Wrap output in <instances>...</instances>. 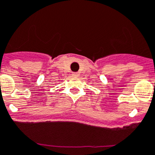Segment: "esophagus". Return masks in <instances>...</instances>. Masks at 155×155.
Segmentation results:
<instances>
[{
  "label": "esophagus",
  "mask_w": 155,
  "mask_h": 155,
  "mask_svg": "<svg viewBox=\"0 0 155 155\" xmlns=\"http://www.w3.org/2000/svg\"><path fill=\"white\" fill-rule=\"evenodd\" d=\"M73 75L74 76H78V73H74Z\"/></svg>",
  "instance_id": "34e87169"
}]
</instances>
